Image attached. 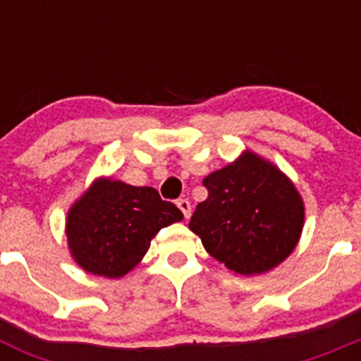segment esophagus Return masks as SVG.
<instances>
[{
    "mask_svg": "<svg viewBox=\"0 0 361 361\" xmlns=\"http://www.w3.org/2000/svg\"><path fill=\"white\" fill-rule=\"evenodd\" d=\"M177 206H178V209H180V212L184 213V219H190V216H191V204H190V200H188V199L177 200Z\"/></svg>",
    "mask_w": 361,
    "mask_h": 361,
    "instance_id": "1",
    "label": "esophagus"
}]
</instances>
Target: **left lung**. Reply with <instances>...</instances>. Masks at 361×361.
Instances as JSON below:
<instances>
[{
    "mask_svg": "<svg viewBox=\"0 0 361 361\" xmlns=\"http://www.w3.org/2000/svg\"><path fill=\"white\" fill-rule=\"evenodd\" d=\"M208 199L190 229L213 258L238 275H260L283 262L304 228V200L275 164L244 152L204 178Z\"/></svg>",
    "mask_w": 361,
    "mask_h": 361,
    "instance_id": "8db88e82",
    "label": "left lung"
}]
</instances>
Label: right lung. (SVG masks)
I'll return each mask as SVG.
<instances>
[{
  "instance_id": "1",
  "label": "right lung",
  "mask_w": 361,
  "mask_h": 361,
  "mask_svg": "<svg viewBox=\"0 0 361 361\" xmlns=\"http://www.w3.org/2000/svg\"><path fill=\"white\" fill-rule=\"evenodd\" d=\"M183 216L153 188L101 177L68 209L70 255L92 275L121 279L141 262L152 238Z\"/></svg>"
}]
</instances>
